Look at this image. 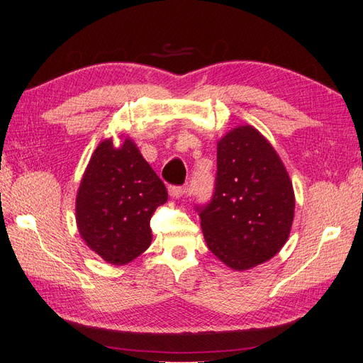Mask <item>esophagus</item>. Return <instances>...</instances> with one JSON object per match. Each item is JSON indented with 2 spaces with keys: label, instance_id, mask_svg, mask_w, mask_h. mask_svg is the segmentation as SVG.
<instances>
[{
  "label": "esophagus",
  "instance_id": "esophagus-1",
  "mask_svg": "<svg viewBox=\"0 0 363 363\" xmlns=\"http://www.w3.org/2000/svg\"><path fill=\"white\" fill-rule=\"evenodd\" d=\"M186 192H188V189L180 188V186H171V188H169V195L172 196L174 200L182 199V196L186 195Z\"/></svg>",
  "mask_w": 363,
  "mask_h": 363
}]
</instances>
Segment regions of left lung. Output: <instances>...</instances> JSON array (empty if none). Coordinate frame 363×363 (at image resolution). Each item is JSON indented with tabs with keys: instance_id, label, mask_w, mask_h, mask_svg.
I'll return each mask as SVG.
<instances>
[{
	"instance_id": "obj_1",
	"label": "left lung",
	"mask_w": 363,
	"mask_h": 363,
	"mask_svg": "<svg viewBox=\"0 0 363 363\" xmlns=\"http://www.w3.org/2000/svg\"><path fill=\"white\" fill-rule=\"evenodd\" d=\"M216 188L200 208L206 244L228 268L272 259L289 238L295 194L277 151L257 128L236 125L216 142Z\"/></svg>"
}]
</instances>
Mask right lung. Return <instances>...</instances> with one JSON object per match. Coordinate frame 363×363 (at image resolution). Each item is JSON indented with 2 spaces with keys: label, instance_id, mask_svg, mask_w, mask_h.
Returning <instances> with one entry per match:
<instances>
[{
  "label": "right lung",
  "instance_id": "1",
  "mask_svg": "<svg viewBox=\"0 0 363 363\" xmlns=\"http://www.w3.org/2000/svg\"><path fill=\"white\" fill-rule=\"evenodd\" d=\"M101 140L75 196V223L84 244L112 265H125L151 245L150 219L168 191L135 140Z\"/></svg>",
  "mask_w": 363,
  "mask_h": 363
}]
</instances>
